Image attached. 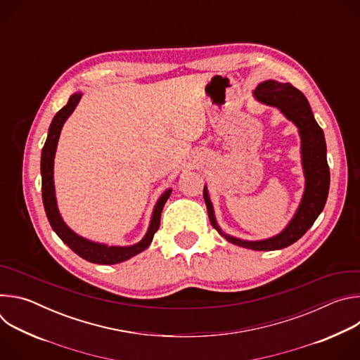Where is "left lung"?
<instances>
[{
	"mask_svg": "<svg viewBox=\"0 0 360 360\" xmlns=\"http://www.w3.org/2000/svg\"><path fill=\"white\" fill-rule=\"evenodd\" d=\"M253 98L266 107L276 108L288 121L295 124L300 138V164L304 176V189L299 207L288 225L276 235L248 240L232 236L219 226L208 186H203V200L212 226L228 242L252 250H278L300 239L318 219L325 208L329 193L330 174L326 161V142L322 128L318 125L306 96L290 84L266 79L252 91Z\"/></svg>",
	"mask_w": 360,
	"mask_h": 360,
	"instance_id": "obj_1",
	"label": "left lung"
}]
</instances>
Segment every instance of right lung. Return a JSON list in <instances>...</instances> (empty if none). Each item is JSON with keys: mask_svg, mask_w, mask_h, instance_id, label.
<instances>
[{"mask_svg": "<svg viewBox=\"0 0 360 360\" xmlns=\"http://www.w3.org/2000/svg\"><path fill=\"white\" fill-rule=\"evenodd\" d=\"M81 98H82L81 91L74 92L70 96L67 105L56 114V117L53 118V122H51V125H49L46 141L44 143V148L41 152L42 202H44L45 214H46L51 228L54 229V232L60 236V239L65 245H68L78 256H81L82 259H85L88 262L98 264V265H115V264H121V262L131 259L132 256L141 253L150 245L153 235H155V232L160 228L162 208L172 192V188H168L161 193V196L158 198V200L155 203V207H153V210H152L149 226H148L143 238L134 245L120 246V245L101 243V242L86 239V238L78 235L77 232H74L64 222V219L60 214V210H58L57 196H56V185H54V160H56V152H57V145H58V139L61 135V129H63L65 121L70 118V115L77 108Z\"/></svg>", "mask_w": 360, "mask_h": 360, "instance_id": "obj_1", "label": "right lung"}]
</instances>
